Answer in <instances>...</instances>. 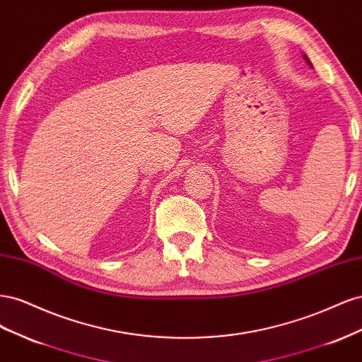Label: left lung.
Masks as SVG:
<instances>
[{"label":"left lung","instance_id":"8db88e82","mask_svg":"<svg viewBox=\"0 0 362 362\" xmlns=\"http://www.w3.org/2000/svg\"><path fill=\"white\" fill-rule=\"evenodd\" d=\"M303 59L306 60V63H308V64H310V66H313V64H311V62H310V59H308V57H306V56H303Z\"/></svg>","mask_w":362,"mask_h":362}]
</instances>
